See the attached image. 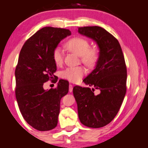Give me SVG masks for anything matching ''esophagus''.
Here are the masks:
<instances>
[{
	"label": "esophagus",
	"instance_id": "obj_1",
	"mask_svg": "<svg viewBox=\"0 0 148 148\" xmlns=\"http://www.w3.org/2000/svg\"><path fill=\"white\" fill-rule=\"evenodd\" d=\"M73 90V85L69 84V92H72Z\"/></svg>",
	"mask_w": 148,
	"mask_h": 148
}]
</instances>
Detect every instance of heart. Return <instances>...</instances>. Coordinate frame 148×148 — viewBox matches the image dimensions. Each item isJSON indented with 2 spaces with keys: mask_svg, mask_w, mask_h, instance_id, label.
Wrapping results in <instances>:
<instances>
[{
  "mask_svg": "<svg viewBox=\"0 0 148 148\" xmlns=\"http://www.w3.org/2000/svg\"><path fill=\"white\" fill-rule=\"evenodd\" d=\"M66 47L71 51L81 56L82 62L88 66L92 67L97 63L99 59V53L96 49L89 48L90 44L88 40L82 37H74L71 39L66 44ZM53 60L56 65H60L62 62V53L60 48L56 47L53 51ZM86 71L82 67H68L60 73V76L62 79L67 80L72 83L78 82Z\"/></svg>",
  "mask_w": 148,
  "mask_h": 148,
  "instance_id": "heart-1",
  "label": "heart"
}]
</instances>
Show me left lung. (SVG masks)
<instances>
[{
	"instance_id": "left-lung-1",
	"label": "left lung",
	"mask_w": 148,
	"mask_h": 148,
	"mask_svg": "<svg viewBox=\"0 0 148 148\" xmlns=\"http://www.w3.org/2000/svg\"><path fill=\"white\" fill-rule=\"evenodd\" d=\"M78 32L94 40L99 52L95 68L83 81L92 86V90L76 86L73 94L81 123L91 128H100L113 120L126 94L125 58L118 40L101 27H81ZM95 89L100 91L97 96L94 93Z\"/></svg>"
}]
</instances>
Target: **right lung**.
Listing matches in <instances>:
<instances>
[{"label": "right lung", "instance_id": "obj_1", "mask_svg": "<svg viewBox=\"0 0 148 148\" xmlns=\"http://www.w3.org/2000/svg\"><path fill=\"white\" fill-rule=\"evenodd\" d=\"M70 35L68 29L45 27L30 37L20 51L15 69V95L22 116L37 130L49 131L57 126L60 99L68 92L69 83L60 79L57 88L47 90L43 85L56 77L54 49Z\"/></svg>", "mask_w": 148, "mask_h": 148}]
</instances>
